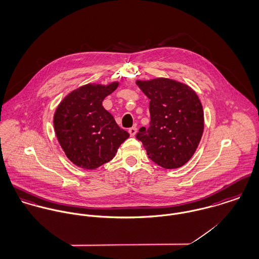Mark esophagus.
<instances>
[{
  "instance_id": "obj_1",
  "label": "esophagus",
  "mask_w": 259,
  "mask_h": 259,
  "mask_svg": "<svg viewBox=\"0 0 259 259\" xmlns=\"http://www.w3.org/2000/svg\"><path fill=\"white\" fill-rule=\"evenodd\" d=\"M128 132H129V134H130L131 137H134V136L136 135V133H137V128H136V127H132V128L129 129Z\"/></svg>"
}]
</instances>
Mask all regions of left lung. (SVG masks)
Instances as JSON below:
<instances>
[{
    "label": "left lung",
    "mask_w": 259,
    "mask_h": 259,
    "mask_svg": "<svg viewBox=\"0 0 259 259\" xmlns=\"http://www.w3.org/2000/svg\"><path fill=\"white\" fill-rule=\"evenodd\" d=\"M150 99V127L139 129L137 139L158 166L178 169L195 154L201 142L204 119L196 91L178 80L157 77L136 80Z\"/></svg>",
    "instance_id": "left-lung-1"
}]
</instances>
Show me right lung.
Masks as SVG:
<instances>
[{"label":"right lung","mask_w":259,"mask_h":259,"mask_svg":"<svg viewBox=\"0 0 259 259\" xmlns=\"http://www.w3.org/2000/svg\"><path fill=\"white\" fill-rule=\"evenodd\" d=\"M119 85L88 83L68 93L58 104L54 127L58 143L75 166L95 170L114 158L129 133L102 105Z\"/></svg>","instance_id":"right-lung-1"}]
</instances>
